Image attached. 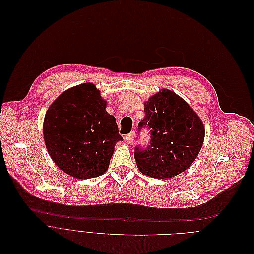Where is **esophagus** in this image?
<instances>
[{"instance_id": "34e87169", "label": "esophagus", "mask_w": 254, "mask_h": 254, "mask_svg": "<svg viewBox=\"0 0 254 254\" xmlns=\"http://www.w3.org/2000/svg\"><path fill=\"white\" fill-rule=\"evenodd\" d=\"M134 137H135V132H134V131H132L131 133H129L128 135H126V136H125V140H126V142H127V143H132V142H133Z\"/></svg>"}]
</instances>
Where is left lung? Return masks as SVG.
<instances>
[{
  "label": "left lung",
  "instance_id": "8db88e82",
  "mask_svg": "<svg viewBox=\"0 0 254 254\" xmlns=\"http://www.w3.org/2000/svg\"><path fill=\"white\" fill-rule=\"evenodd\" d=\"M146 117L139 127L151 129L150 146L136 148L137 168L143 175L172 179L186 171L198 156L204 125L196 112L178 94L161 89L143 102Z\"/></svg>",
  "mask_w": 254,
  "mask_h": 254
}]
</instances>
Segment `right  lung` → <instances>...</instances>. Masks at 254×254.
<instances>
[{"label": "right lung", "instance_id": "right-lung-1", "mask_svg": "<svg viewBox=\"0 0 254 254\" xmlns=\"http://www.w3.org/2000/svg\"><path fill=\"white\" fill-rule=\"evenodd\" d=\"M107 101L92 82L60 94L47 108L43 138L51 158L60 170L80 179L103 175L118 141L116 118L106 112Z\"/></svg>", "mask_w": 254, "mask_h": 254}]
</instances>
